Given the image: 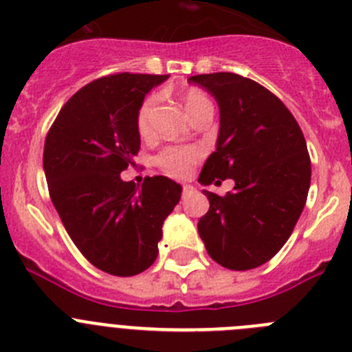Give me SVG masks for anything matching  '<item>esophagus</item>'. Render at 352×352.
Segmentation results:
<instances>
[{
	"label": "esophagus",
	"instance_id": "34e87169",
	"mask_svg": "<svg viewBox=\"0 0 352 352\" xmlns=\"http://www.w3.org/2000/svg\"><path fill=\"white\" fill-rule=\"evenodd\" d=\"M192 192H195V188L192 185H183V195H188L192 194Z\"/></svg>",
	"mask_w": 352,
	"mask_h": 352
}]
</instances>
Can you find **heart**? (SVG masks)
I'll list each match as a JSON object with an SVG mask.
<instances>
[{
    "instance_id": "1",
    "label": "heart",
    "mask_w": 352,
    "mask_h": 352,
    "mask_svg": "<svg viewBox=\"0 0 352 352\" xmlns=\"http://www.w3.org/2000/svg\"><path fill=\"white\" fill-rule=\"evenodd\" d=\"M208 96L197 89H190L183 96V104L188 114H192L195 109L206 104ZM155 107V96H149L142 102L138 113V130L141 135H148L149 123H151V113ZM201 158V149L199 148H166L157 157V164L166 170L169 176L174 178H185L186 174L192 170V166Z\"/></svg>"
}]
</instances>
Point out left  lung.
I'll list each match as a JSON object with an SVG mask.
<instances>
[{"label": "left lung", "instance_id": "obj_1", "mask_svg": "<svg viewBox=\"0 0 352 352\" xmlns=\"http://www.w3.org/2000/svg\"><path fill=\"white\" fill-rule=\"evenodd\" d=\"M188 80L211 93L220 111L217 148L199 183L234 182L223 197L203 190L210 210L199 220V236L220 266L254 270L284 247L307 203L310 157L303 132L289 109L256 80L229 72Z\"/></svg>", "mask_w": 352, "mask_h": 352}]
</instances>
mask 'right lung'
Segmentation results:
<instances>
[{"label": "right lung", "instance_id": "obj_1", "mask_svg": "<svg viewBox=\"0 0 352 352\" xmlns=\"http://www.w3.org/2000/svg\"><path fill=\"white\" fill-rule=\"evenodd\" d=\"M169 76L118 74L80 88L61 107L43 146V173L68 236L93 266L142 273L158 256L162 226L182 199L166 176L121 179L141 148L139 107Z\"/></svg>", "mask_w": 352, "mask_h": 352}]
</instances>
